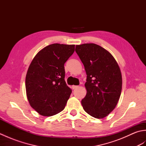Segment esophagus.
<instances>
[{
  "mask_svg": "<svg viewBox=\"0 0 146 146\" xmlns=\"http://www.w3.org/2000/svg\"><path fill=\"white\" fill-rule=\"evenodd\" d=\"M78 87V86H76V85H73L72 86V88L73 89H76Z\"/></svg>",
  "mask_w": 146,
  "mask_h": 146,
  "instance_id": "esophagus-1",
  "label": "esophagus"
}]
</instances>
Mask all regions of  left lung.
I'll use <instances>...</instances> for the list:
<instances>
[{
    "mask_svg": "<svg viewBox=\"0 0 146 146\" xmlns=\"http://www.w3.org/2000/svg\"><path fill=\"white\" fill-rule=\"evenodd\" d=\"M75 51L86 73L83 109L97 119L107 117L116 107L122 91L119 65L109 52L94 43L76 45Z\"/></svg>",
    "mask_w": 146,
    "mask_h": 146,
    "instance_id": "8db88e82",
    "label": "left lung"
}]
</instances>
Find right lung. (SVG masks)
I'll use <instances>...</instances> for the list:
<instances>
[{
    "label": "right lung",
    "instance_id": "1",
    "mask_svg": "<svg viewBox=\"0 0 146 146\" xmlns=\"http://www.w3.org/2000/svg\"><path fill=\"white\" fill-rule=\"evenodd\" d=\"M75 51V45L52 44L41 49L27 70L26 89L31 106L43 116L63 110L71 94L64 80V63Z\"/></svg>",
    "mask_w": 146,
    "mask_h": 146
}]
</instances>
